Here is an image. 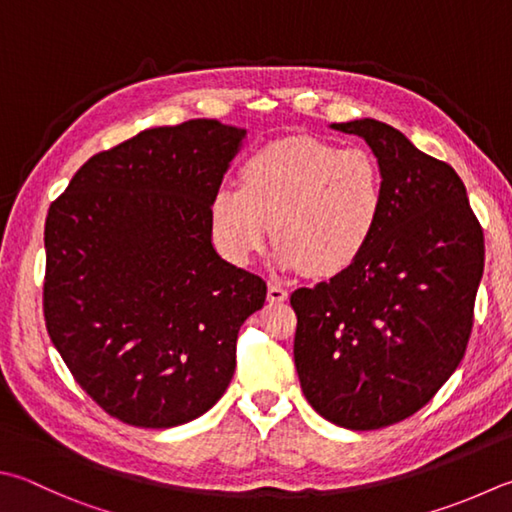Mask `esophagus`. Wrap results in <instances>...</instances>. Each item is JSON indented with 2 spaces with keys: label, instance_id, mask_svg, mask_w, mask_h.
<instances>
[{
  "label": "esophagus",
  "instance_id": "esophagus-1",
  "mask_svg": "<svg viewBox=\"0 0 512 512\" xmlns=\"http://www.w3.org/2000/svg\"><path fill=\"white\" fill-rule=\"evenodd\" d=\"M287 289L281 285V283H269V287H267V298L272 303H283V301H287Z\"/></svg>",
  "mask_w": 512,
  "mask_h": 512
}]
</instances>
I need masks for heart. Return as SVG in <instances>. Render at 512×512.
Returning a JSON list of instances; mask_svg holds the SVG:
<instances>
[{
    "mask_svg": "<svg viewBox=\"0 0 512 512\" xmlns=\"http://www.w3.org/2000/svg\"><path fill=\"white\" fill-rule=\"evenodd\" d=\"M383 209V169L370 151L289 136L252 153L240 169V189L218 187L209 216L231 263H249L272 223L278 265L325 278L365 254Z\"/></svg>",
    "mask_w": 512,
    "mask_h": 512,
    "instance_id": "b5f03b06",
    "label": "heart"
}]
</instances>
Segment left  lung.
Returning <instances> with one entry per match:
<instances>
[{"instance_id":"left-lung-1","label":"left lung","mask_w":512,"mask_h":512,"mask_svg":"<svg viewBox=\"0 0 512 512\" xmlns=\"http://www.w3.org/2000/svg\"><path fill=\"white\" fill-rule=\"evenodd\" d=\"M332 129L363 138L385 178V209L365 254L327 283L296 289L294 363L310 406L341 428L412 417L466 354L484 231L446 162L390 124Z\"/></svg>"}]
</instances>
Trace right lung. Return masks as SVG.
Here are the masks:
<instances>
[{"label": "right lung", "instance_id": "1", "mask_svg": "<svg viewBox=\"0 0 512 512\" xmlns=\"http://www.w3.org/2000/svg\"><path fill=\"white\" fill-rule=\"evenodd\" d=\"M245 129L158 127L77 169L46 216L44 318L66 368L129 426L205 414L267 285L216 254L209 205Z\"/></svg>", "mask_w": 512, "mask_h": 512}]
</instances>
